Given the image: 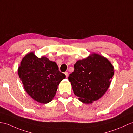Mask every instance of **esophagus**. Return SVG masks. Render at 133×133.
<instances>
[{"instance_id":"obj_1","label":"esophagus","mask_w":133,"mask_h":133,"mask_svg":"<svg viewBox=\"0 0 133 133\" xmlns=\"http://www.w3.org/2000/svg\"><path fill=\"white\" fill-rule=\"evenodd\" d=\"M64 74H65V75H66V78H67V77H68V76H69V72H64Z\"/></svg>"}]
</instances>
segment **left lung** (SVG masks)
<instances>
[{
	"label": "left lung",
	"mask_w": 133,
	"mask_h": 133,
	"mask_svg": "<svg viewBox=\"0 0 133 133\" xmlns=\"http://www.w3.org/2000/svg\"><path fill=\"white\" fill-rule=\"evenodd\" d=\"M113 69L107 58L96 53L78 61L69 76L74 94L87 104L100 99L109 87Z\"/></svg>",
	"instance_id": "8db88e82"
}]
</instances>
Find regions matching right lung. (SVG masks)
<instances>
[{
  "label": "right lung",
  "instance_id": "obj_1",
  "mask_svg": "<svg viewBox=\"0 0 133 133\" xmlns=\"http://www.w3.org/2000/svg\"><path fill=\"white\" fill-rule=\"evenodd\" d=\"M18 74L26 93L34 100L42 104L52 101L58 86L66 78L55 62L44 56L38 58L33 52L23 58Z\"/></svg>",
  "mask_w": 133,
  "mask_h": 133
}]
</instances>
